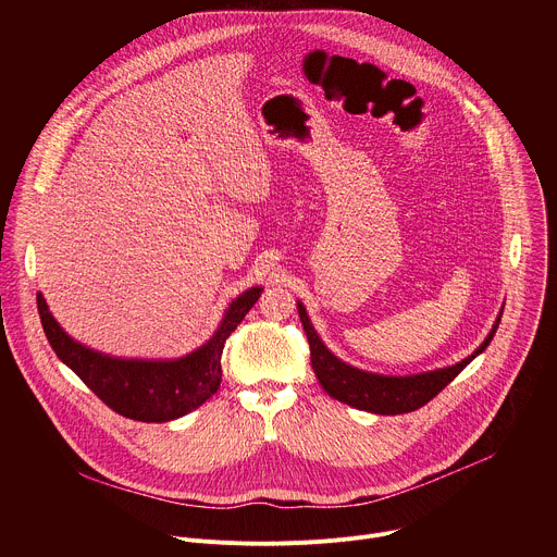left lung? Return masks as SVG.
<instances>
[{"label": "left lung", "instance_id": "left-lung-1", "mask_svg": "<svg viewBox=\"0 0 557 557\" xmlns=\"http://www.w3.org/2000/svg\"><path fill=\"white\" fill-rule=\"evenodd\" d=\"M297 310H299V320L306 331L308 346H310V363H312V370H314L317 379H320L322 387L333 396V399H337L342 404H348L357 410L387 414V417L414 412V410L423 408L425 404H430L447 383H451L460 374V370L471 359L479 357L490 346V342L494 339V333L500 324V317H503V312H500L492 333L479 346V350L456 366L441 368L434 372L412 374V376H381V374L363 372L348 363H342L322 344V339L317 337L301 304H297Z\"/></svg>", "mask_w": 557, "mask_h": 557}]
</instances>
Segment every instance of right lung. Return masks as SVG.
<instances>
[{"label":"right lung","mask_w":557,"mask_h":557,"mask_svg":"<svg viewBox=\"0 0 557 557\" xmlns=\"http://www.w3.org/2000/svg\"><path fill=\"white\" fill-rule=\"evenodd\" d=\"M260 293L262 288L256 286L237 297L228 306L218 333L200 350L176 361H127L99 355L72 342L59 329L41 295H37V310L57 357L70 366L110 410L143 423H163L200 408L218 392L224 342L260 299Z\"/></svg>","instance_id":"add662e5"}]
</instances>
